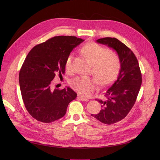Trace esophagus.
I'll return each instance as SVG.
<instances>
[{
	"instance_id": "34e87169",
	"label": "esophagus",
	"mask_w": 160,
	"mask_h": 160,
	"mask_svg": "<svg viewBox=\"0 0 160 160\" xmlns=\"http://www.w3.org/2000/svg\"><path fill=\"white\" fill-rule=\"evenodd\" d=\"M78 98L80 99V100H82V101H83V102H88V100H89L88 98H86L83 97H81V96H78Z\"/></svg>"
}]
</instances>
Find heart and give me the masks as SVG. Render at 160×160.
Returning <instances> with one entry per match:
<instances>
[{
  "label": "heart",
  "mask_w": 160,
  "mask_h": 160,
  "mask_svg": "<svg viewBox=\"0 0 160 160\" xmlns=\"http://www.w3.org/2000/svg\"><path fill=\"white\" fill-rule=\"evenodd\" d=\"M82 52L93 64V72L102 85L111 83L118 74L120 59L115 52L108 50L98 43H89L82 49ZM74 54L67 57L65 66L67 72H72ZM98 82L94 77L81 76L72 79L71 86L76 91L84 97H88L96 89Z\"/></svg>",
  "instance_id": "b5f03b06"
}]
</instances>
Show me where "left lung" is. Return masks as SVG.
<instances>
[{"instance_id":"1","label":"left lung","mask_w":160,"mask_h":160,"mask_svg":"<svg viewBox=\"0 0 160 160\" xmlns=\"http://www.w3.org/2000/svg\"><path fill=\"white\" fill-rule=\"evenodd\" d=\"M97 42L114 49L120 59L119 75L106 90V98L96 99L101 104V110L91 115L104 124H112L123 119L135 104L142 82L141 72L135 54L119 39L104 38Z\"/></svg>"}]
</instances>
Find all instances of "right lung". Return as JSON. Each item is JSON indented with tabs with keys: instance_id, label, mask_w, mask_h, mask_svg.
Masks as SVG:
<instances>
[{
	"instance_id": "1",
	"label": "right lung",
	"mask_w": 160,
	"mask_h": 160,
	"mask_svg": "<svg viewBox=\"0 0 160 160\" xmlns=\"http://www.w3.org/2000/svg\"><path fill=\"white\" fill-rule=\"evenodd\" d=\"M83 41L75 36H55L33 47L28 54L19 78L23 102L33 118L45 123L60 119L77 97L70 88L53 89L52 84L57 74L65 73L67 57Z\"/></svg>"
}]
</instances>
